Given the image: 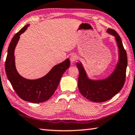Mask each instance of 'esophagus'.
Here are the masks:
<instances>
[{"label": "esophagus", "mask_w": 135, "mask_h": 135, "mask_svg": "<svg viewBox=\"0 0 135 135\" xmlns=\"http://www.w3.org/2000/svg\"><path fill=\"white\" fill-rule=\"evenodd\" d=\"M77 58H78V57H77V56L75 54H71L70 56V59L71 62H75L77 60Z\"/></svg>", "instance_id": "34e87169"}]
</instances>
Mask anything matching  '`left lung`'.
Instances as JSON below:
<instances>
[{
    "mask_svg": "<svg viewBox=\"0 0 135 135\" xmlns=\"http://www.w3.org/2000/svg\"><path fill=\"white\" fill-rule=\"evenodd\" d=\"M107 32L115 37L119 48V59L117 67L111 75L104 80H91L80 62L77 63L79 71L78 88L83 97L92 102H104L118 93L124 85L127 65V56L119 35L115 30L108 28Z\"/></svg>",
    "mask_w": 135,
    "mask_h": 135,
    "instance_id": "obj_1",
    "label": "left lung"
}]
</instances>
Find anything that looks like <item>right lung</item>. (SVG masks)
Instances as JSON below:
<instances>
[{
	"instance_id": "right-lung-1",
	"label": "right lung",
	"mask_w": 135,
	"mask_h": 135,
	"mask_svg": "<svg viewBox=\"0 0 135 135\" xmlns=\"http://www.w3.org/2000/svg\"><path fill=\"white\" fill-rule=\"evenodd\" d=\"M29 26L26 25L13 38L9 45L5 61V71L12 88L21 99L38 103L48 100L56 91L64 73L70 67L69 59L55 65L49 73L37 80H28L21 77L17 71L14 61V49L20 38Z\"/></svg>"
}]
</instances>
